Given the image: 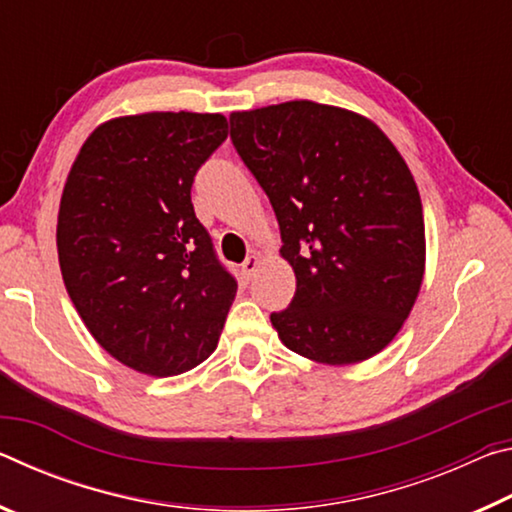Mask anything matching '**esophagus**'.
Instances as JSON below:
<instances>
[{
	"label": "esophagus",
	"mask_w": 512,
	"mask_h": 512,
	"mask_svg": "<svg viewBox=\"0 0 512 512\" xmlns=\"http://www.w3.org/2000/svg\"><path fill=\"white\" fill-rule=\"evenodd\" d=\"M259 262H262V259H259V255H250V257H246V262L241 264V273H244L246 280H250V277L255 275V271L259 268Z\"/></svg>",
	"instance_id": "1"
}]
</instances>
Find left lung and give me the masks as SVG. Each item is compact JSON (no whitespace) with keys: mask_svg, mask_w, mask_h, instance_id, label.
<instances>
[{"mask_svg":"<svg viewBox=\"0 0 512 512\" xmlns=\"http://www.w3.org/2000/svg\"><path fill=\"white\" fill-rule=\"evenodd\" d=\"M230 140L280 223L296 296L271 323L327 366L386 348L424 275L418 185L400 151L357 112L287 101L230 115Z\"/></svg>","mask_w":512,"mask_h":512,"instance_id":"obj_1","label":"left lung"}]
</instances>
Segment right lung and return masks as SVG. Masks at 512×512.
Segmentation results:
<instances>
[{"mask_svg":"<svg viewBox=\"0 0 512 512\" xmlns=\"http://www.w3.org/2000/svg\"><path fill=\"white\" fill-rule=\"evenodd\" d=\"M228 137L210 112H144L101 124L69 171L58 262L85 327L124 366L153 377L214 352L237 280L196 219L192 185Z\"/></svg>","mask_w":512,"mask_h":512,"instance_id":"1","label":"right lung"}]
</instances>
